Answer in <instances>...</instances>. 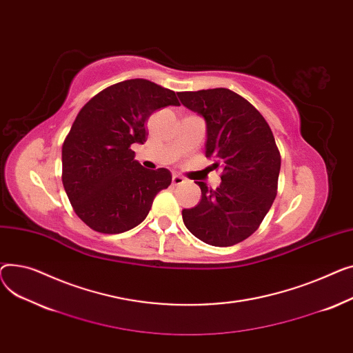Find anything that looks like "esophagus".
Here are the masks:
<instances>
[{"mask_svg":"<svg viewBox=\"0 0 353 353\" xmlns=\"http://www.w3.org/2000/svg\"><path fill=\"white\" fill-rule=\"evenodd\" d=\"M185 182H186L185 178H182L181 175H172V185L178 186V185H182V183H185Z\"/></svg>","mask_w":353,"mask_h":353,"instance_id":"esophagus-1","label":"esophagus"}]
</instances>
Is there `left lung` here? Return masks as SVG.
Returning <instances> with one entry per match:
<instances>
[{
	"label": "left lung",
	"mask_w": 353,
	"mask_h": 353,
	"mask_svg": "<svg viewBox=\"0 0 353 353\" xmlns=\"http://www.w3.org/2000/svg\"><path fill=\"white\" fill-rule=\"evenodd\" d=\"M182 105L206 123L205 154L221 167V185L203 182L201 201L182 211L188 231L202 242L231 246L251 236L276 196L281 155L274 134L259 111L226 88L178 92Z\"/></svg>",
	"instance_id": "obj_1"
}]
</instances>
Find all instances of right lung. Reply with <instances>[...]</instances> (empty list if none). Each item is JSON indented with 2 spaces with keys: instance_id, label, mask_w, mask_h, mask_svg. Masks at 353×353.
Returning <instances> with one entry per match:
<instances>
[{
  "instance_id": "obj_1",
  "label": "right lung",
  "mask_w": 353,
  "mask_h": 353,
  "mask_svg": "<svg viewBox=\"0 0 353 353\" xmlns=\"http://www.w3.org/2000/svg\"><path fill=\"white\" fill-rule=\"evenodd\" d=\"M168 105H179L174 91L137 78L101 91L78 112L62 145V183L91 230H132L147 218L155 195L171 185L168 170H145L131 150L147 141L151 114Z\"/></svg>"
}]
</instances>
